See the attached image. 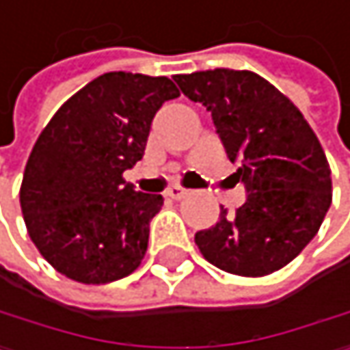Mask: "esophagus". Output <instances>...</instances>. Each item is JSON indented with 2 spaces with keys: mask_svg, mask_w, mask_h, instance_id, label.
Instances as JSON below:
<instances>
[{
  "mask_svg": "<svg viewBox=\"0 0 350 350\" xmlns=\"http://www.w3.org/2000/svg\"><path fill=\"white\" fill-rule=\"evenodd\" d=\"M165 194L169 196V198H173V200H181V198H185L187 196V189H183L181 185H171Z\"/></svg>",
  "mask_w": 350,
  "mask_h": 350,
  "instance_id": "1",
  "label": "esophagus"
}]
</instances>
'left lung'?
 Wrapping results in <instances>:
<instances>
[{
	"label": "left lung",
	"instance_id": "8db88e82",
	"mask_svg": "<svg viewBox=\"0 0 350 350\" xmlns=\"http://www.w3.org/2000/svg\"><path fill=\"white\" fill-rule=\"evenodd\" d=\"M183 96L200 102L238 163L246 202L194 236L215 267L260 278L288 265L315 238L332 202L329 165L301 110L250 70L177 75Z\"/></svg>",
	"mask_w": 350,
	"mask_h": 350
}]
</instances>
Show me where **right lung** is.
Wrapping results in <instances>:
<instances>
[{"mask_svg": "<svg viewBox=\"0 0 350 350\" xmlns=\"http://www.w3.org/2000/svg\"><path fill=\"white\" fill-rule=\"evenodd\" d=\"M177 96L167 77L106 72L41 131L21 208L33 244L62 275L108 284L139 267L163 196L135 191L123 173L142 161L154 114Z\"/></svg>", "mask_w": 350, "mask_h": 350, "instance_id": "1", "label": "right lung"}]
</instances>
